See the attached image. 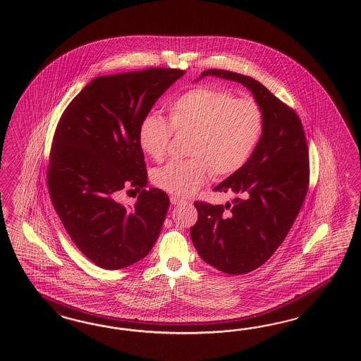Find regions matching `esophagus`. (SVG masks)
Instances as JSON below:
<instances>
[{
	"mask_svg": "<svg viewBox=\"0 0 361 361\" xmlns=\"http://www.w3.org/2000/svg\"><path fill=\"white\" fill-rule=\"evenodd\" d=\"M171 202L172 205H180V204H185L186 200L180 198L178 196H171Z\"/></svg>",
	"mask_w": 361,
	"mask_h": 361,
	"instance_id": "obj_1",
	"label": "esophagus"
}]
</instances>
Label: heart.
I'll use <instances>...</instances> for the list:
<instances>
[{
	"label": "heart",
	"instance_id": "1",
	"mask_svg": "<svg viewBox=\"0 0 361 361\" xmlns=\"http://www.w3.org/2000/svg\"><path fill=\"white\" fill-rule=\"evenodd\" d=\"M169 119L149 114L139 127L142 152L164 160L173 132L190 133L186 160H173L153 172V183L168 193L185 197L207 183L238 172L262 139L263 112L250 98H235L228 90L198 86L185 91L169 107Z\"/></svg>",
	"mask_w": 361,
	"mask_h": 361
}]
</instances>
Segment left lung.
<instances>
[{
    "instance_id": "obj_1",
    "label": "left lung",
    "mask_w": 361,
    "mask_h": 361,
    "mask_svg": "<svg viewBox=\"0 0 361 361\" xmlns=\"http://www.w3.org/2000/svg\"><path fill=\"white\" fill-rule=\"evenodd\" d=\"M207 75L249 88L263 112L262 139L252 159L213 189L234 192L233 207L196 201L198 219L190 229L205 262L222 273L240 275L262 266L291 229L308 190V147L295 111L262 83L226 70H207L201 78Z\"/></svg>"
}]
</instances>
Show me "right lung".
I'll list each match as a JSON object with an SVG mask.
<instances>
[{"mask_svg":"<svg viewBox=\"0 0 361 361\" xmlns=\"http://www.w3.org/2000/svg\"><path fill=\"white\" fill-rule=\"evenodd\" d=\"M184 70L152 67L95 78L63 111L55 130L47 186L70 238L91 262L118 270L142 259L163 228L169 197L145 189L139 127ZM141 190L135 206L123 188Z\"/></svg>","mask_w":361,"mask_h":361,"instance_id":"obj_1","label":"right lung"}]
</instances>
